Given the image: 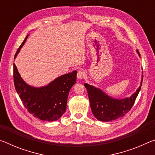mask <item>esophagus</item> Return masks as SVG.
Wrapping results in <instances>:
<instances>
[{
	"label": "esophagus",
	"mask_w": 155,
	"mask_h": 155,
	"mask_svg": "<svg viewBox=\"0 0 155 155\" xmlns=\"http://www.w3.org/2000/svg\"><path fill=\"white\" fill-rule=\"evenodd\" d=\"M85 72H84L83 70H80L78 71L77 78H79V79H82V78H83L84 77H85Z\"/></svg>",
	"instance_id": "1"
}]
</instances>
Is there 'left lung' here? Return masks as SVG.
<instances>
[{
	"mask_svg": "<svg viewBox=\"0 0 155 155\" xmlns=\"http://www.w3.org/2000/svg\"><path fill=\"white\" fill-rule=\"evenodd\" d=\"M139 57L140 54L136 50ZM143 76L140 86L135 93L125 98L117 99L109 96L100 88H97L87 83L84 84L87 89L90 107L94 117L103 122H110L121 117L130 111L138 96L142 85Z\"/></svg>",
	"mask_w": 155,
	"mask_h": 155,
	"instance_id": "obj_1",
	"label": "left lung"
}]
</instances>
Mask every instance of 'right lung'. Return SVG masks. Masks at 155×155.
Listing matches in <instances>:
<instances>
[{"mask_svg": "<svg viewBox=\"0 0 155 155\" xmlns=\"http://www.w3.org/2000/svg\"><path fill=\"white\" fill-rule=\"evenodd\" d=\"M28 35L18 49L14 58L19 53ZM74 70L56 78L43 87H35L21 77L14 64V81L15 90L27 111L34 117L48 122L56 121L66 111L68 94L77 81Z\"/></svg>", "mask_w": 155, "mask_h": 155, "instance_id": "right-lung-1", "label": "right lung"}]
</instances>
